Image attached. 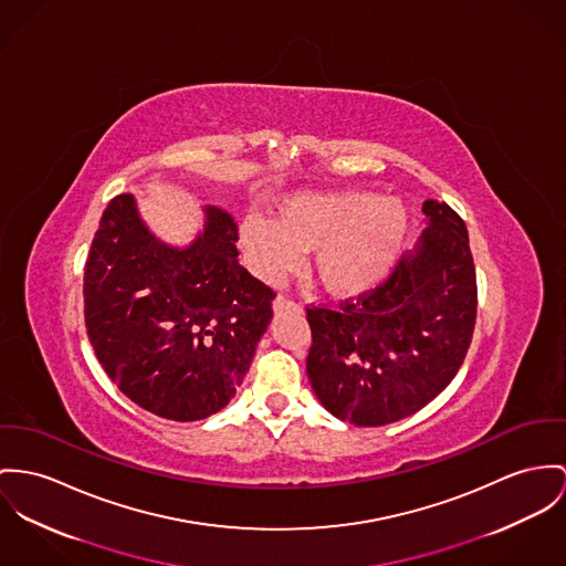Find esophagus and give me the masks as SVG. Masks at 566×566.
Instances as JSON below:
<instances>
[{
    "instance_id": "obj_1",
    "label": "esophagus",
    "mask_w": 566,
    "mask_h": 566,
    "mask_svg": "<svg viewBox=\"0 0 566 566\" xmlns=\"http://www.w3.org/2000/svg\"><path fill=\"white\" fill-rule=\"evenodd\" d=\"M291 307L302 310V305L295 304V302H291V300H286V297H275V300H273V310H275V312H284V310H291Z\"/></svg>"
}]
</instances>
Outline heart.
Returning <instances> with one entry per match:
<instances>
[{
    "label": "heart",
    "mask_w": 566,
    "mask_h": 566,
    "mask_svg": "<svg viewBox=\"0 0 566 566\" xmlns=\"http://www.w3.org/2000/svg\"><path fill=\"white\" fill-rule=\"evenodd\" d=\"M409 216L398 198L370 191H302L275 207V219L248 216L239 243L262 280L295 271L314 250V275L334 295L379 286L398 261Z\"/></svg>",
    "instance_id": "heart-1"
}]
</instances>
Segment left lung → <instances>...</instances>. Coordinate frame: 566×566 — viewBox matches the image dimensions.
I'll list each match as a JSON object with an SVG mask.
<instances>
[{
	"label": "left lung",
	"mask_w": 566,
	"mask_h": 566,
	"mask_svg": "<svg viewBox=\"0 0 566 566\" xmlns=\"http://www.w3.org/2000/svg\"><path fill=\"white\" fill-rule=\"evenodd\" d=\"M424 232L373 293L307 307V379L321 405L355 427L398 422L459 373L476 323V269L463 219L422 205Z\"/></svg>",
	"instance_id": "1"
}]
</instances>
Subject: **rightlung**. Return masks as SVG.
I'll list each match as a JSON object with an SVG mask.
<instances>
[{
  "label": "right lung",
  "instance_id": "obj_1",
  "mask_svg": "<svg viewBox=\"0 0 566 566\" xmlns=\"http://www.w3.org/2000/svg\"><path fill=\"white\" fill-rule=\"evenodd\" d=\"M196 239L176 248L116 196L84 273L90 345L118 390L142 409L193 422L223 409L250 370L275 293L243 269L232 216L205 207Z\"/></svg>",
  "mask_w": 566,
  "mask_h": 566
}]
</instances>
